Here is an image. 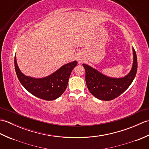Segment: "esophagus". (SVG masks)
Segmentation results:
<instances>
[{
    "mask_svg": "<svg viewBox=\"0 0 149 149\" xmlns=\"http://www.w3.org/2000/svg\"><path fill=\"white\" fill-rule=\"evenodd\" d=\"M81 59H81V58H77V60H78V61H79V62H81Z\"/></svg>",
    "mask_w": 149,
    "mask_h": 149,
    "instance_id": "obj_1",
    "label": "esophagus"
}]
</instances>
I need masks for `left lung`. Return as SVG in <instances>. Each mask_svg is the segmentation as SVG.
Returning a JSON list of instances; mask_svg holds the SVG:
<instances>
[{
	"label": "left lung",
	"instance_id": "obj_1",
	"mask_svg": "<svg viewBox=\"0 0 149 149\" xmlns=\"http://www.w3.org/2000/svg\"><path fill=\"white\" fill-rule=\"evenodd\" d=\"M133 51V63L130 72L122 78H112L101 74L91 66L83 64L86 72V83L88 90L97 99L111 100L118 97L127 89L133 81L137 72L138 63L135 50Z\"/></svg>",
	"mask_w": 149,
	"mask_h": 149
}]
</instances>
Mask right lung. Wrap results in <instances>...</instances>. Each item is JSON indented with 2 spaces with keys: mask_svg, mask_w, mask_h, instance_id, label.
I'll use <instances>...</instances> for the list:
<instances>
[{
  "mask_svg": "<svg viewBox=\"0 0 149 149\" xmlns=\"http://www.w3.org/2000/svg\"><path fill=\"white\" fill-rule=\"evenodd\" d=\"M77 64L76 61L68 63L49 76L37 79L25 75L19 69L15 56L16 74L22 86L33 95L46 100H55L64 93L71 72Z\"/></svg>",
  "mask_w": 149,
  "mask_h": 149,
  "instance_id": "right-lung-1",
  "label": "right lung"
}]
</instances>
